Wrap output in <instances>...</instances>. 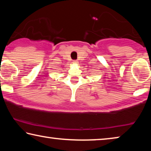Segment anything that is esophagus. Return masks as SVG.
<instances>
[{
  "mask_svg": "<svg viewBox=\"0 0 151 151\" xmlns=\"http://www.w3.org/2000/svg\"><path fill=\"white\" fill-rule=\"evenodd\" d=\"M77 62H78V61L76 60H73V63H77Z\"/></svg>",
  "mask_w": 151,
  "mask_h": 151,
  "instance_id": "1",
  "label": "esophagus"
}]
</instances>
